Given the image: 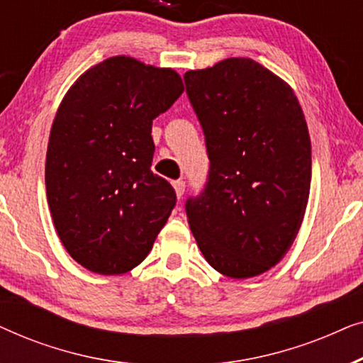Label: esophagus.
Wrapping results in <instances>:
<instances>
[{"instance_id": "34e87169", "label": "esophagus", "mask_w": 363, "mask_h": 363, "mask_svg": "<svg viewBox=\"0 0 363 363\" xmlns=\"http://www.w3.org/2000/svg\"><path fill=\"white\" fill-rule=\"evenodd\" d=\"M173 186H175V191H177V196L182 198L183 193H185V182L183 180H175L173 182Z\"/></svg>"}]
</instances>
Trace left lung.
Segmentation results:
<instances>
[{
    "label": "left lung",
    "mask_w": 363,
    "mask_h": 363,
    "mask_svg": "<svg viewBox=\"0 0 363 363\" xmlns=\"http://www.w3.org/2000/svg\"><path fill=\"white\" fill-rule=\"evenodd\" d=\"M183 79L210 158L205 186L185 203L193 236L221 274H262L289 251L309 200L311 138L299 101L246 57Z\"/></svg>",
    "instance_id": "8db88e82"
}]
</instances>
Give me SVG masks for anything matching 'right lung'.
Wrapping results in <instances>:
<instances>
[{"label":"right lung","instance_id":"obj_1","mask_svg":"<svg viewBox=\"0 0 363 363\" xmlns=\"http://www.w3.org/2000/svg\"><path fill=\"white\" fill-rule=\"evenodd\" d=\"M180 76L117 56L77 79L49 135L46 190L54 226L79 264L122 274L150 252L177 205L152 172L153 118L182 96Z\"/></svg>","mask_w":363,"mask_h":363}]
</instances>
